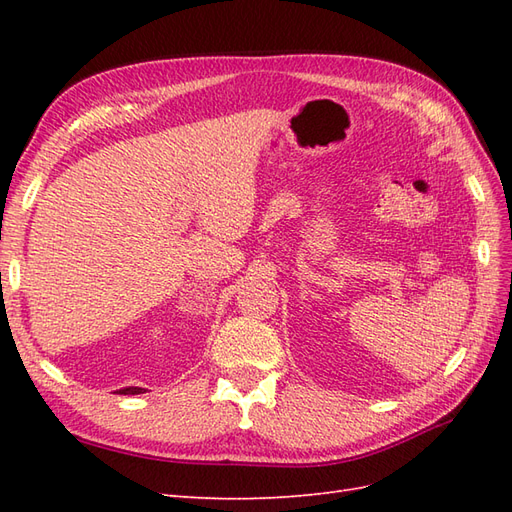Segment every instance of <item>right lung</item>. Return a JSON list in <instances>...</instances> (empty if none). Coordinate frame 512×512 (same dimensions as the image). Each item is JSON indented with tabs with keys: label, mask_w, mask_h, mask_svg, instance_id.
<instances>
[{
	"label": "right lung",
	"mask_w": 512,
	"mask_h": 512,
	"mask_svg": "<svg viewBox=\"0 0 512 512\" xmlns=\"http://www.w3.org/2000/svg\"><path fill=\"white\" fill-rule=\"evenodd\" d=\"M138 393H143L141 386H128V389H119L117 391V395H138Z\"/></svg>",
	"instance_id": "add662e5"
}]
</instances>
